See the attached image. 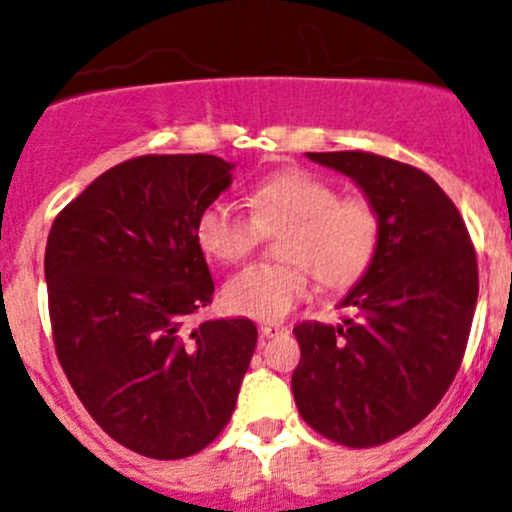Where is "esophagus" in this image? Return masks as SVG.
<instances>
[{
    "instance_id": "1",
    "label": "esophagus",
    "mask_w": 512,
    "mask_h": 512,
    "mask_svg": "<svg viewBox=\"0 0 512 512\" xmlns=\"http://www.w3.org/2000/svg\"><path fill=\"white\" fill-rule=\"evenodd\" d=\"M286 325L281 323H261V328H258V333H261V337H276L281 333H286Z\"/></svg>"
}]
</instances>
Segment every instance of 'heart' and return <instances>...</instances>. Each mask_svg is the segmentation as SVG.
Wrapping results in <instances>:
<instances>
[{
  "mask_svg": "<svg viewBox=\"0 0 512 512\" xmlns=\"http://www.w3.org/2000/svg\"><path fill=\"white\" fill-rule=\"evenodd\" d=\"M254 217L229 199H214L197 217V244L221 263L241 261L256 246L261 226L286 224V263H254L226 278L221 303L229 313L278 320L308 298L313 273L325 288H350L370 271L382 221L370 199L340 197L335 184L305 170L263 179L251 192Z\"/></svg>",
  "mask_w": 512,
  "mask_h": 512,
  "instance_id": "1",
  "label": "heart"
}]
</instances>
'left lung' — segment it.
Returning <instances> with one entry per match:
<instances>
[{"instance_id":"8db88e82","label":"left lung","mask_w":512,"mask_h":512,"mask_svg":"<svg viewBox=\"0 0 512 512\" xmlns=\"http://www.w3.org/2000/svg\"><path fill=\"white\" fill-rule=\"evenodd\" d=\"M305 155L362 189L382 239L370 271L340 300L357 318L293 328L295 407L318 434L367 449L419 424L451 387L478 300L476 251L426 172L372 152Z\"/></svg>"}]
</instances>
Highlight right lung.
Returning a JSON list of instances; mask_svg holds the SVG:
<instances>
[{
    "mask_svg": "<svg viewBox=\"0 0 512 512\" xmlns=\"http://www.w3.org/2000/svg\"><path fill=\"white\" fill-rule=\"evenodd\" d=\"M231 172L214 155L135 157L93 179L49 231L63 372L100 429L142 456L172 461L212 444L256 350L249 318L184 328L212 303L197 217Z\"/></svg>",
    "mask_w": 512,
    "mask_h": 512,
    "instance_id": "obj_1",
    "label": "right lung"
}]
</instances>
